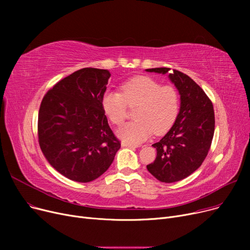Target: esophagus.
Segmentation results:
<instances>
[{"instance_id":"34e87169","label":"esophagus","mask_w":250,"mask_h":250,"mask_svg":"<svg viewBox=\"0 0 250 250\" xmlns=\"http://www.w3.org/2000/svg\"><path fill=\"white\" fill-rule=\"evenodd\" d=\"M122 146L126 147V148H138L139 147L138 145H133V144H128V143H125V142L122 143Z\"/></svg>"}]
</instances>
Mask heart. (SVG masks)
<instances>
[{
  "mask_svg": "<svg viewBox=\"0 0 250 250\" xmlns=\"http://www.w3.org/2000/svg\"><path fill=\"white\" fill-rule=\"evenodd\" d=\"M101 104L104 113L116 125L125 120L127 104L130 107L138 105L135 112L137 121L127 123L117 130L123 142L138 145L153 132L161 135L171 128L179 113L180 98L174 86L161 85L153 78L139 76L125 82L122 92H105Z\"/></svg>",
  "mask_w": 250,
  "mask_h": 250,
  "instance_id": "obj_1",
  "label": "heart"
}]
</instances>
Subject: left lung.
Segmentation results:
<instances>
[{"mask_svg": "<svg viewBox=\"0 0 250 250\" xmlns=\"http://www.w3.org/2000/svg\"><path fill=\"white\" fill-rule=\"evenodd\" d=\"M146 71L166 74L170 69ZM168 77L179 92V113L169 132L152 145L157 156L147 169L159 181L171 183L189 176L206 159L214 137L215 113L212 101L191 78L177 70Z\"/></svg>", "mask_w": 250, "mask_h": 250, "instance_id": "8db88e82", "label": "left lung"}]
</instances>
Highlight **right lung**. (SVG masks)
Returning a JSON list of instances; mask_svg holds the SVG:
<instances>
[{
    "label": "right lung",
    "instance_id": "add662e5",
    "mask_svg": "<svg viewBox=\"0 0 250 250\" xmlns=\"http://www.w3.org/2000/svg\"><path fill=\"white\" fill-rule=\"evenodd\" d=\"M110 73L84 68L58 82L38 112V142L48 163L77 182H89L111 165L121 142L102 108Z\"/></svg>",
    "mask_w": 250,
    "mask_h": 250
}]
</instances>
